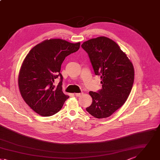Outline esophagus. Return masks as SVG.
I'll return each mask as SVG.
<instances>
[{
	"mask_svg": "<svg viewBox=\"0 0 160 160\" xmlns=\"http://www.w3.org/2000/svg\"><path fill=\"white\" fill-rule=\"evenodd\" d=\"M82 94V92H80V93H75V95L76 96V97H81V96Z\"/></svg>",
	"mask_w": 160,
	"mask_h": 160,
	"instance_id": "1",
	"label": "esophagus"
}]
</instances>
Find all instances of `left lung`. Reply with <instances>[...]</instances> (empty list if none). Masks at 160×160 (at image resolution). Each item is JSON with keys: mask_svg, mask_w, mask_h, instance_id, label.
<instances>
[{"mask_svg": "<svg viewBox=\"0 0 160 160\" xmlns=\"http://www.w3.org/2000/svg\"><path fill=\"white\" fill-rule=\"evenodd\" d=\"M81 47L88 53L94 72L100 76L102 84L98 92L89 91L92 102L86 111L98 118L108 117L129 97L134 79L133 65L119 46L107 37L90 39Z\"/></svg>", "mask_w": 160, "mask_h": 160, "instance_id": "1", "label": "left lung"}]
</instances>
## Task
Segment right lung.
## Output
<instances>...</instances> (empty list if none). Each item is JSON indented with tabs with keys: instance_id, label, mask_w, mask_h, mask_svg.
Instances as JSON below:
<instances>
[{
	"instance_id": "obj_1",
	"label": "right lung",
	"mask_w": 160,
	"mask_h": 160,
	"mask_svg": "<svg viewBox=\"0 0 160 160\" xmlns=\"http://www.w3.org/2000/svg\"><path fill=\"white\" fill-rule=\"evenodd\" d=\"M79 47L80 42L47 40L35 46L25 57L19 73L18 85L23 100L36 113L52 116L60 110L69 98L62 92L61 65L67 56ZM58 77L60 82L55 87L52 83Z\"/></svg>"
}]
</instances>
